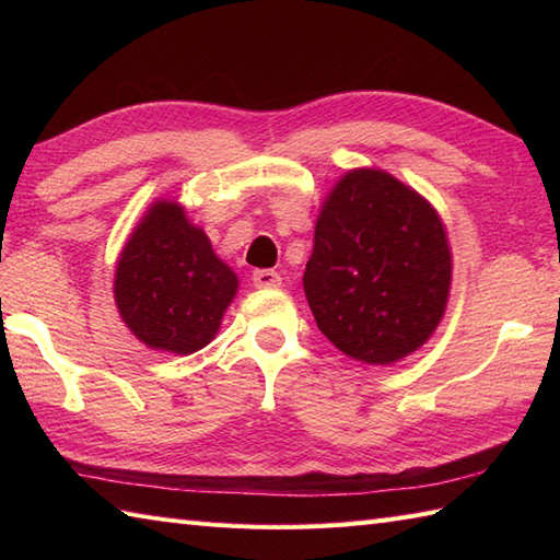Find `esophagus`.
I'll return each instance as SVG.
<instances>
[{
	"mask_svg": "<svg viewBox=\"0 0 560 560\" xmlns=\"http://www.w3.org/2000/svg\"><path fill=\"white\" fill-rule=\"evenodd\" d=\"M253 283L257 289H279L281 273L273 269H257V271H253Z\"/></svg>",
	"mask_w": 560,
	"mask_h": 560,
	"instance_id": "esophagus-1",
	"label": "esophagus"
}]
</instances>
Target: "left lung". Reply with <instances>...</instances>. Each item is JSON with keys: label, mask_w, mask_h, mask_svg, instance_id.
Here are the masks:
<instances>
[{"label": "left lung", "mask_w": 560, "mask_h": 560, "mask_svg": "<svg viewBox=\"0 0 560 560\" xmlns=\"http://www.w3.org/2000/svg\"><path fill=\"white\" fill-rule=\"evenodd\" d=\"M452 255L438 211L395 175L355 168L315 223L303 289L319 331L353 361L413 353L445 315Z\"/></svg>", "instance_id": "left-lung-1"}]
</instances>
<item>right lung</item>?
<instances>
[{"instance_id": "obj_1", "label": "right lung", "mask_w": 560, "mask_h": 560, "mask_svg": "<svg viewBox=\"0 0 560 560\" xmlns=\"http://www.w3.org/2000/svg\"><path fill=\"white\" fill-rule=\"evenodd\" d=\"M115 303L132 335L153 351L195 353L217 337L237 291L235 271L177 201H153L125 243Z\"/></svg>"}]
</instances>
